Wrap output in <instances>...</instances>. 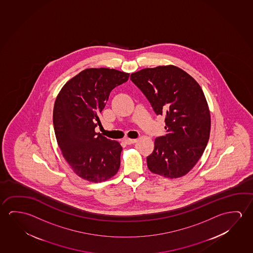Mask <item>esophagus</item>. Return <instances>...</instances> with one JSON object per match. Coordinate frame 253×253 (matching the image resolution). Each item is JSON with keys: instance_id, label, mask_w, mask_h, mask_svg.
Segmentation results:
<instances>
[{"instance_id": "1", "label": "esophagus", "mask_w": 253, "mask_h": 253, "mask_svg": "<svg viewBox=\"0 0 253 253\" xmlns=\"http://www.w3.org/2000/svg\"><path fill=\"white\" fill-rule=\"evenodd\" d=\"M125 142L126 143V144L131 145L133 144V143H135L136 142V140L135 139H129V138H126V139H125Z\"/></svg>"}]
</instances>
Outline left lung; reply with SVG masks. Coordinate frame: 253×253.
Listing matches in <instances>:
<instances>
[{"instance_id":"1","label":"left lung","mask_w":253,"mask_h":253,"mask_svg":"<svg viewBox=\"0 0 253 253\" xmlns=\"http://www.w3.org/2000/svg\"><path fill=\"white\" fill-rule=\"evenodd\" d=\"M130 79L156 114L165 117L166 133L155 140L147 157L149 170L169 178L187 174L202 156L210 134V112L201 86L171 65L141 69Z\"/></svg>"}]
</instances>
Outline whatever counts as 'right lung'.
Listing matches in <instances>:
<instances>
[{
  "label": "right lung",
  "instance_id": "add662e5",
  "mask_svg": "<svg viewBox=\"0 0 253 253\" xmlns=\"http://www.w3.org/2000/svg\"><path fill=\"white\" fill-rule=\"evenodd\" d=\"M129 74L110 68H88L61 88L53 107V127L62 156L78 176L90 182L105 181L121 166L122 147L96 133L99 114L113 88Z\"/></svg>",
  "mask_w": 253,
  "mask_h": 253
}]
</instances>
